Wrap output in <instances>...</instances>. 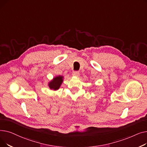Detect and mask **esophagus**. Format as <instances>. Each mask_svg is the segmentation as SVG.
Segmentation results:
<instances>
[{
	"instance_id": "obj_1",
	"label": "esophagus",
	"mask_w": 147,
	"mask_h": 147,
	"mask_svg": "<svg viewBox=\"0 0 147 147\" xmlns=\"http://www.w3.org/2000/svg\"><path fill=\"white\" fill-rule=\"evenodd\" d=\"M72 75H73V76L78 77V76L80 75V73H79V72H78V71H73V73H72Z\"/></svg>"
}]
</instances>
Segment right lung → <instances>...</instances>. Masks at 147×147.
<instances>
[{
	"label": "right lung",
	"mask_w": 147,
	"mask_h": 147,
	"mask_svg": "<svg viewBox=\"0 0 147 147\" xmlns=\"http://www.w3.org/2000/svg\"><path fill=\"white\" fill-rule=\"evenodd\" d=\"M63 76H57L55 78H54L53 79L51 82H49V86L51 89H52L54 90H58L61 84L62 83H63Z\"/></svg>",
	"instance_id": "1"
}]
</instances>
